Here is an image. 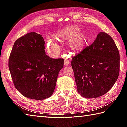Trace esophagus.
<instances>
[{"mask_svg":"<svg viewBox=\"0 0 127 127\" xmlns=\"http://www.w3.org/2000/svg\"><path fill=\"white\" fill-rule=\"evenodd\" d=\"M69 61H68V60H65V61H64V64L65 65H69Z\"/></svg>","mask_w":127,"mask_h":127,"instance_id":"esophagus-1","label":"esophagus"}]
</instances>
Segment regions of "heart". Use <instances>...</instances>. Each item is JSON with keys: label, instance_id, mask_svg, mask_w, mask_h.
Wrapping results in <instances>:
<instances>
[{"label": "heart", "instance_id": "obj_1", "mask_svg": "<svg viewBox=\"0 0 127 127\" xmlns=\"http://www.w3.org/2000/svg\"><path fill=\"white\" fill-rule=\"evenodd\" d=\"M78 25H72L58 31L54 37H49L47 39L46 49L48 53L55 57L60 51L59 45L57 39L61 41H68L67 48L74 54L83 52L89 45V37Z\"/></svg>", "mask_w": 127, "mask_h": 127}]
</instances>
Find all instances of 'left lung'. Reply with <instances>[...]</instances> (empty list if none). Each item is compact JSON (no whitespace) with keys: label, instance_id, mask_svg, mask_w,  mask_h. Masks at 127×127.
<instances>
[{"label":"left lung","instance_id":"obj_1","mask_svg":"<svg viewBox=\"0 0 127 127\" xmlns=\"http://www.w3.org/2000/svg\"><path fill=\"white\" fill-rule=\"evenodd\" d=\"M77 91L85 98H96L110 90L119 76L120 56L108 34H98L91 45L72 58Z\"/></svg>","mask_w":127,"mask_h":127}]
</instances>
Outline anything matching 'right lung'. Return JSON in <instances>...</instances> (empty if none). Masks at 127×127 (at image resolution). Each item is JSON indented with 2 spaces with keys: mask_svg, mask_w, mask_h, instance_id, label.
I'll return each instance as SVG.
<instances>
[{
  "mask_svg": "<svg viewBox=\"0 0 127 127\" xmlns=\"http://www.w3.org/2000/svg\"><path fill=\"white\" fill-rule=\"evenodd\" d=\"M42 35L28 33L15 41L9 69L16 89L29 98L44 100L52 95L63 59H53L45 51Z\"/></svg>",
  "mask_w": 127,
  "mask_h": 127,
  "instance_id": "add662e5",
  "label": "right lung"
}]
</instances>
